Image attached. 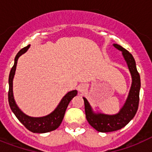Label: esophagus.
Returning a JSON list of instances; mask_svg holds the SVG:
<instances>
[{
	"label": "esophagus",
	"mask_w": 152,
	"mask_h": 152,
	"mask_svg": "<svg viewBox=\"0 0 152 152\" xmlns=\"http://www.w3.org/2000/svg\"><path fill=\"white\" fill-rule=\"evenodd\" d=\"M78 91L81 94H84L86 91H88V88H87V86L85 84H80L78 87Z\"/></svg>",
	"instance_id": "obj_1"
}]
</instances>
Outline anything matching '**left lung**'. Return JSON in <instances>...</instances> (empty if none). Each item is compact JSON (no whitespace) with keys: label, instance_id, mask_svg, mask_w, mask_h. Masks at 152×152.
Wrapping results in <instances>:
<instances>
[{"label":"left lung","instance_id":"1","mask_svg":"<svg viewBox=\"0 0 152 152\" xmlns=\"http://www.w3.org/2000/svg\"><path fill=\"white\" fill-rule=\"evenodd\" d=\"M113 45L122 52L123 58L131 74L132 85L124 105L120 109L119 113L113 115L95 113L88 100L85 97H83L87 120L93 128L100 132H110L121 129L133 119L139 107L141 80L140 75L137 71L135 59L131 53L121 45L117 44H113Z\"/></svg>","mask_w":152,"mask_h":152}]
</instances>
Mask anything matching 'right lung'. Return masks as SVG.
I'll list each match as a JSON object with an SVG mask.
<instances>
[{
    "label": "right lung",
    "instance_id": "obj_1",
    "mask_svg": "<svg viewBox=\"0 0 152 152\" xmlns=\"http://www.w3.org/2000/svg\"><path fill=\"white\" fill-rule=\"evenodd\" d=\"M30 45L24 47L23 49L20 50L17 54L14 59V64L11 68L9 75V92H8V101L12 112L14 113L16 117L19 119L28 130L34 133H45L49 132L56 130L61 125L64 118L66 109L72 98L77 94V91L74 90L68 92L61 100L58 105L57 106L54 111H52L49 115L41 117H33L26 115L18 107L16 103L13 93V80L15 75L16 68L18 58L24 54L29 49Z\"/></svg>",
    "mask_w": 152,
    "mask_h": 152
}]
</instances>
